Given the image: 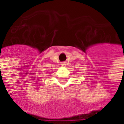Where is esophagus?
Instances as JSON below:
<instances>
[{"instance_id": "34e87169", "label": "esophagus", "mask_w": 124, "mask_h": 124, "mask_svg": "<svg viewBox=\"0 0 124 124\" xmlns=\"http://www.w3.org/2000/svg\"><path fill=\"white\" fill-rule=\"evenodd\" d=\"M62 66H65V65H66L65 62H63V63H62Z\"/></svg>"}]
</instances>
